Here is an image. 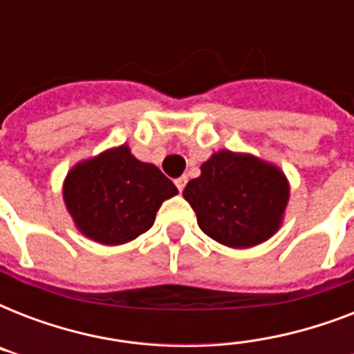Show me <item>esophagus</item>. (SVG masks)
<instances>
[{"label":"esophagus","mask_w":354,"mask_h":354,"mask_svg":"<svg viewBox=\"0 0 354 354\" xmlns=\"http://www.w3.org/2000/svg\"><path fill=\"white\" fill-rule=\"evenodd\" d=\"M174 183H176L178 191H180V193H182L183 189H185V185H187V176H180V178H176V180H174Z\"/></svg>","instance_id":"obj_1"}]
</instances>
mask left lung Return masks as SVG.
Returning a JSON list of instances; mask_svg holds the SVG:
<instances>
[{
	"label": "left lung",
	"mask_w": 354,
	"mask_h": 354,
	"mask_svg": "<svg viewBox=\"0 0 354 354\" xmlns=\"http://www.w3.org/2000/svg\"><path fill=\"white\" fill-rule=\"evenodd\" d=\"M200 230L227 248H253L279 232L290 183L279 167L248 152L222 149L183 189Z\"/></svg>",
	"instance_id": "8db88e82"
}]
</instances>
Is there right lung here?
I'll return each mask as SVG.
<instances>
[{
  "mask_svg": "<svg viewBox=\"0 0 354 354\" xmlns=\"http://www.w3.org/2000/svg\"><path fill=\"white\" fill-rule=\"evenodd\" d=\"M176 185L152 163L139 161L127 143L75 163L62 196L75 227L90 241L119 246L149 232Z\"/></svg>",
  "mask_w": 354,
  "mask_h": 354,
  "instance_id": "1",
  "label": "right lung"
}]
</instances>
